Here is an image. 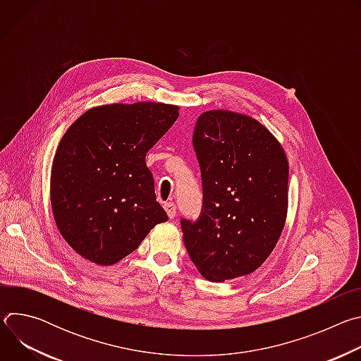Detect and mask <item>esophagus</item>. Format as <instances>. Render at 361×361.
<instances>
[{"label": "esophagus", "instance_id": "34e87169", "mask_svg": "<svg viewBox=\"0 0 361 361\" xmlns=\"http://www.w3.org/2000/svg\"><path fill=\"white\" fill-rule=\"evenodd\" d=\"M164 209H166L167 216H169L170 219H174V217H176L177 212H176V204H174V202H166V204H164Z\"/></svg>", "mask_w": 361, "mask_h": 361}]
</instances>
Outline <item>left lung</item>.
I'll use <instances>...</instances> for the list:
<instances>
[{
	"label": "left lung",
	"instance_id": "obj_1",
	"mask_svg": "<svg viewBox=\"0 0 361 361\" xmlns=\"http://www.w3.org/2000/svg\"><path fill=\"white\" fill-rule=\"evenodd\" d=\"M192 145L202 210L195 221L181 220L187 252L210 281L250 274L267 260L286 223V152L259 121L226 110L198 117Z\"/></svg>",
	"mask_w": 361,
	"mask_h": 361
}]
</instances>
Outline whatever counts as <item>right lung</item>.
<instances>
[{
  "instance_id": "add662e5",
  "label": "right lung",
  "mask_w": 361,
  "mask_h": 361,
  "mask_svg": "<svg viewBox=\"0 0 361 361\" xmlns=\"http://www.w3.org/2000/svg\"><path fill=\"white\" fill-rule=\"evenodd\" d=\"M177 117L178 107L163 102L101 106L63 135L51 169V207L61 235L85 260L116 264L169 220L145 156Z\"/></svg>"
}]
</instances>
